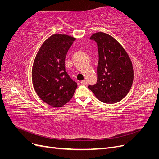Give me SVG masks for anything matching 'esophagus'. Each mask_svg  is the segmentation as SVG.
I'll return each instance as SVG.
<instances>
[{
    "label": "esophagus",
    "mask_w": 159,
    "mask_h": 159,
    "mask_svg": "<svg viewBox=\"0 0 159 159\" xmlns=\"http://www.w3.org/2000/svg\"><path fill=\"white\" fill-rule=\"evenodd\" d=\"M81 84L82 85H87V81H86V80H83L81 81Z\"/></svg>",
    "instance_id": "obj_1"
}]
</instances>
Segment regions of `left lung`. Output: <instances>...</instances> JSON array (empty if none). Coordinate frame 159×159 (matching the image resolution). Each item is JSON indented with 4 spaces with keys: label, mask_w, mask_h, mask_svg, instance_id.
I'll return each mask as SVG.
<instances>
[{
    "label": "left lung",
    "mask_w": 159,
    "mask_h": 159,
    "mask_svg": "<svg viewBox=\"0 0 159 159\" xmlns=\"http://www.w3.org/2000/svg\"><path fill=\"white\" fill-rule=\"evenodd\" d=\"M90 39L97 42L99 62L97 83L88 88L101 102H119L127 95L133 84L131 60L123 47L107 34L95 33Z\"/></svg>",
    "instance_id": "8db88e82"
}]
</instances>
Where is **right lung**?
<instances>
[{"instance_id": "right-lung-1", "label": "right lung", "mask_w": 159, "mask_h": 159, "mask_svg": "<svg viewBox=\"0 0 159 159\" xmlns=\"http://www.w3.org/2000/svg\"><path fill=\"white\" fill-rule=\"evenodd\" d=\"M75 40L66 34L52 35L43 43L34 61V88L40 98L52 107L64 106L78 87L65 68L67 52Z\"/></svg>"}]
</instances>
